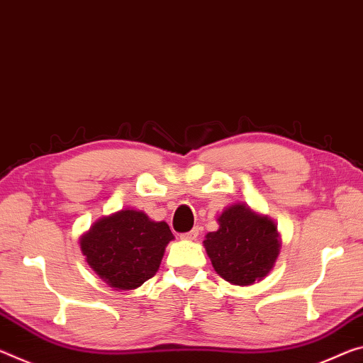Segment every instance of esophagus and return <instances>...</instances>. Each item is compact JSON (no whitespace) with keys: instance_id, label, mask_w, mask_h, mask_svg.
<instances>
[{"instance_id":"1","label":"esophagus","mask_w":363,"mask_h":363,"mask_svg":"<svg viewBox=\"0 0 363 363\" xmlns=\"http://www.w3.org/2000/svg\"><path fill=\"white\" fill-rule=\"evenodd\" d=\"M197 238H199V228H194L192 231L181 234V239L182 240H195Z\"/></svg>"}]
</instances>
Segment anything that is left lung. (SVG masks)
Instances as JSON below:
<instances>
[{
  "mask_svg": "<svg viewBox=\"0 0 363 363\" xmlns=\"http://www.w3.org/2000/svg\"><path fill=\"white\" fill-rule=\"evenodd\" d=\"M216 221L218 231L208 233L203 240L215 272L234 286H252L264 279L281 250L276 223L240 202L226 206Z\"/></svg>",
  "mask_w": 363,
  "mask_h": 363,
  "instance_id": "left-lung-1",
  "label": "left lung"
}]
</instances>
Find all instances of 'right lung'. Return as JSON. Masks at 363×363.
<instances>
[{"mask_svg":"<svg viewBox=\"0 0 363 363\" xmlns=\"http://www.w3.org/2000/svg\"><path fill=\"white\" fill-rule=\"evenodd\" d=\"M174 239L164 221L123 208L101 216L80 235L89 267L116 291H132L157 274L164 249Z\"/></svg>","mask_w":363,"mask_h":363,"instance_id":"1","label":"right lung"}]
</instances>
